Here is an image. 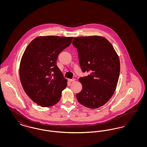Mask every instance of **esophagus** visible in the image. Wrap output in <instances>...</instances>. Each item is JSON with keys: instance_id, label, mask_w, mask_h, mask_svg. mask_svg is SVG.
I'll return each instance as SVG.
<instances>
[{"instance_id": "obj_1", "label": "esophagus", "mask_w": 147, "mask_h": 147, "mask_svg": "<svg viewBox=\"0 0 147 147\" xmlns=\"http://www.w3.org/2000/svg\"><path fill=\"white\" fill-rule=\"evenodd\" d=\"M75 80H76V79H75V78H73V79H69V81H70V82H74Z\"/></svg>"}]
</instances>
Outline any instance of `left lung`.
Segmentation results:
<instances>
[{
	"instance_id": "obj_1",
	"label": "left lung",
	"mask_w": 147,
	"mask_h": 147,
	"mask_svg": "<svg viewBox=\"0 0 147 147\" xmlns=\"http://www.w3.org/2000/svg\"><path fill=\"white\" fill-rule=\"evenodd\" d=\"M72 44L78 52L82 71L89 73L79 79L82 90L76 94L77 100L88 108H98L110 100L116 90L120 71L119 56L103 37H74Z\"/></svg>"
}]
</instances>
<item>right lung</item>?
I'll return each mask as SVG.
<instances>
[{
  "label": "right lung",
  "mask_w": 147,
  "mask_h": 147,
  "mask_svg": "<svg viewBox=\"0 0 147 147\" xmlns=\"http://www.w3.org/2000/svg\"><path fill=\"white\" fill-rule=\"evenodd\" d=\"M72 37H38L29 43L20 65V78L24 91L42 107L55 105L67 85L56 63L59 53L71 43Z\"/></svg>",
  "instance_id": "right-lung-1"
}]
</instances>
